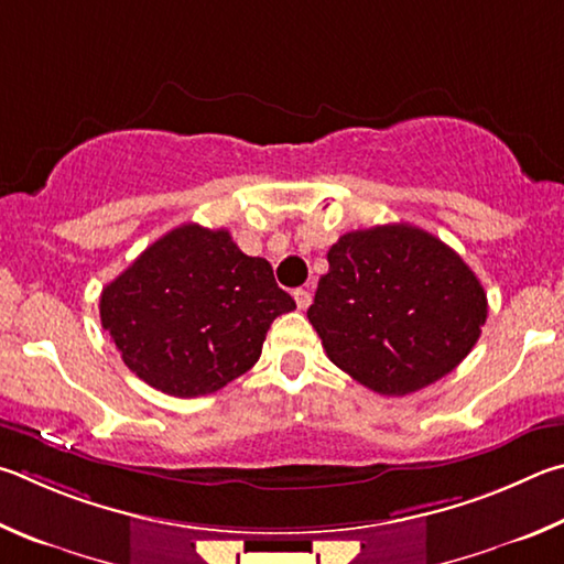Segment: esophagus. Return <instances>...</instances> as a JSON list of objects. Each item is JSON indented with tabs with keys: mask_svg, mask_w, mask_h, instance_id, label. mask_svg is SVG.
<instances>
[{
	"mask_svg": "<svg viewBox=\"0 0 564 564\" xmlns=\"http://www.w3.org/2000/svg\"><path fill=\"white\" fill-rule=\"evenodd\" d=\"M292 297H294V302H297V307L300 310H307L310 304H312V294H310V290H294L292 292Z\"/></svg>",
	"mask_w": 564,
	"mask_h": 564,
	"instance_id": "obj_1",
	"label": "esophagus"
}]
</instances>
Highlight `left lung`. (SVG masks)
<instances>
[{"mask_svg": "<svg viewBox=\"0 0 564 564\" xmlns=\"http://www.w3.org/2000/svg\"><path fill=\"white\" fill-rule=\"evenodd\" d=\"M307 310L327 357L383 397H406L468 357L488 317L476 272L421 227L341 235Z\"/></svg>", "mask_w": 564, "mask_h": 564, "instance_id": "1", "label": "left lung"}]
</instances>
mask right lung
<instances>
[{
	"mask_svg": "<svg viewBox=\"0 0 564 564\" xmlns=\"http://www.w3.org/2000/svg\"><path fill=\"white\" fill-rule=\"evenodd\" d=\"M294 307L264 257L195 223L145 247L98 304L126 367L177 399L215 393L252 369L270 324Z\"/></svg>",
	"mask_w": 564,
	"mask_h": 564,
	"instance_id": "add662e5",
	"label": "right lung"
}]
</instances>
